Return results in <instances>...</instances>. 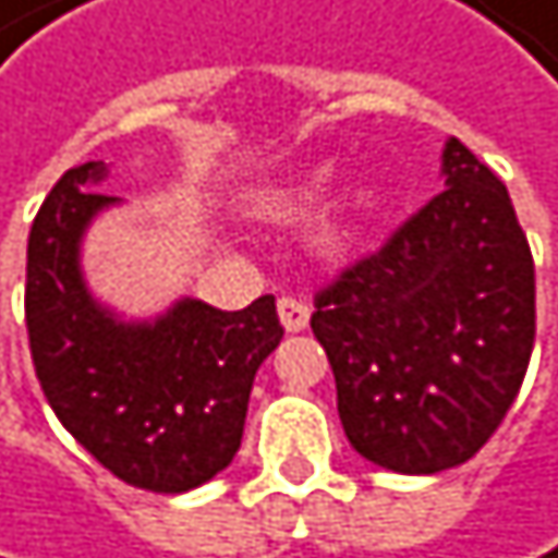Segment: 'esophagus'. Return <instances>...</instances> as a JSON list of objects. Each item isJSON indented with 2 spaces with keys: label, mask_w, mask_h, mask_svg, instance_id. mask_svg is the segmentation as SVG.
<instances>
[{
  "label": "esophagus",
  "mask_w": 558,
  "mask_h": 558,
  "mask_svg": "<svg viewBox=\"0 0 558 558\" xmlns=\"http://www.w3.org/2000/svg\"><path fill=\"white\" fill-rule=\"evenodd\" d=\"M277 317H281L288 333H301L311 324V307L304 301H298V298H281V301H277Z\"/></svg>",
  "instance_id": "1"
}]
</instances>
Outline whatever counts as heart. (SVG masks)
<instances>
[{"instance_id": "heart-1", "label": "heart", "mask_w": 558, "mask_h": 558, "mask_svg": "<svg viewBox=\"0 0 558 558\" xmlns=\"http://www.w3.org/2000/svg\"><path fill=\"white\" fill-rule=\"evenodd\" d=\"M324 191V174H311L298 184H288V187H274V191H264L257 197V211L270 221H301L311 215L314 202H317V194ZM380 208V194L374 187H356L350 194V202L340 205L324 231H320V241L330 247V251H343L350 247L356 238H361L367 231V225L374 221Z\"/></svg>"}]
</instances>
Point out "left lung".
I'll return each instance as SVG.
<instances>
[{"label": "left lung", "instance_id": "8db88e82", "mask_svg": "<svg viewBox=\"0 0 558 558\" xmlns=\"http://www.w3.org/2000/svg\"><path fill=\"white\" fill-rule=\"evenodd\" d=\"M444 191L317 298L311 330L364 460L429 476L466 463L523 387L536 267L506 184L457 138Z\"/></svg>", "mask_w": 558, "mask_h": 558}]
</instances>
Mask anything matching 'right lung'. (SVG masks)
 <instances>
[{"label": "right lung", "mask_w": 558, "mask_h": 558, "mask_svg": "<svg viewBox=\"0 0 558 558\" xmlns=\"http://www.w3.org/2000/svg\"><path fill=\"white\" fill-rule=\"evenodd\" d=\"M105 161L59 178L28 231L25 327L35 377L62 426L118 480L187 493L238 453L257 367L281 343L274 298L218 311L178 298L125 317L85 277L92 225L122 205L98 184Z\"/></svg>", "instance_id": "1"}]
</instances>
